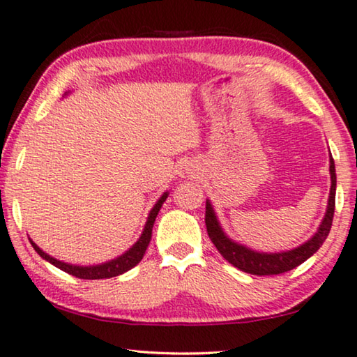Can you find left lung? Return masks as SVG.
Wrapping results in <instances>:
<instances>
[{
	"instance_id": "obj_1",
	"label": "left lung",
	"mask_w": 357,
	"mask_h": 357,
	"mask_svg": "<svg viewBox=\"0 0 357 357\" xmlns=\"http://www.w3.org/2000/svg\"><path fill=\"white\" fill-rule=\"evenodd\" d=\"M330 175H332V187H330V198H328V208L325 217L320 224L317 234L312 236L311 240L304 243L296 250L287 251V252H273V255H264V252H255L248 248L236 245L231 240L225 236L222 231L219 222L215 219V214L213 208H211L209 201H206V229H208V235L211 241L214 243L217 251L230 262L231 266L238 267L240 271L246 273H252V275H278V273L288 272L291 268L303 264L307 261L314 252H316L322 243L327 240L332 229L333 222V213H335V191H337V174H335V162L330 158Z\"/></svg>"
}]
</instances>
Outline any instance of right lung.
<instances>
[{
    "label": "right lung",
    "instance_id": "right-lung-1",
    "mask_svg": "<svg viewBox=\"0 0 357 357\" xmlns=\"http://www.w3.org/2000/svg\"><path fill=\"white\" fill-rule=\"evenodd\" d=\"M167 198V193H164L161 196V199L158 201L156 206L151 209V213H149L148 217V222L146 225H144V230L140 236V240H138L135 245H133L130 250H128L126 255L119 256L117 259L114 261H109L106 262V264H101V266H90V267H80V266H72V264H66V262H61L58 259H54V257H51L46 255L45 251H41L40 248L35 245V243L30 240L32 243L33 250L38 252V255L46 259L51 264L56 266L61 271H64L67 273H70V275H74L77 278H84V280H100V278H111V277H117L121 275V273L130 271L132 267H135L138 262L143 259V255L144 251H146V248L149 245V241H151V231H153V225H154V220H156V215L159 213V209H161V206L164 201Z\"/></svg>",
    "mask_w": 357,
    "mask_h": 357
}]
</instances>
